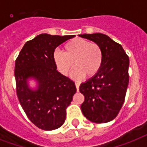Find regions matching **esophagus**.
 I'll use <instances>...</instances> for the list:
<instances>
[{
  "mask_svg": "<svg viewBox=\"0 0 147 147\" xmlns=\"http://www.w3.org/2000/svg\"><path fill=\"white\" fill-rule=\"evenodd\" d=\"M75 86H76L77 92H78L79 91V86H80V84H79V83H75Z\"/></svg>",
  "mask_w": 147,
  "mask_h": 147,
  "instance_id": "esophagus-1",
  "label": "esophagus"
}]
</instances>
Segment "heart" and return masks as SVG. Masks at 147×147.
<instances>
[{
  "mask_svg": "<svg viewBox=\"0 0 147 147\" xmlns=\"http://www.w3.org/2000/svg\"><path fill=\"white\" fill-rule=\"evenodd\" d=\"M63 49V52L58 50L54 52L53 61L57 69L64 76L69 74L74 64L76 67L71 76L75 81H80L86 75L89 78L94 77L101 69L104 53L96 43L76 38L67 42Z\"/></svg>",
  "mask_w": 147,
  "mask_h": 147,
  "instance_id": "1",
  "label": "heart"
}]
</instances>
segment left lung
Wrapping results in <instances>:
<instances>
[{
  "instance_id": "1",
  "label": "left lung",
  "mask_w": 147,
  "mask_h": 147,
  "mask_svg": "<svg viewBox=\"0 0 147 147\" xmlns=\"http://www.w3.org/2000/svg\"><path fill=\"white\" fill-rule=\"evenodd\" d=\"M79 36L96 43L104 53L100 71L79 88L85 98L81 111L93 123H107L118 115L124 102L129 84V57L121 44L104 34Z\"/></svg>"
}]
</instances>
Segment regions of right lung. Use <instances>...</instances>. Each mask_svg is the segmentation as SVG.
<instances>
[{
	"label": "right lung",
	"mask_w": 147,
	"mask_h": 147,
	"mask_svg": "<svg viewBox=\"0 0 147 147\" xmlns=\"http://www.w3.org/2000/svg\"><path fill=\"white\" fill-rule=\"evenodd\" d=\"M75 35L40 34L24 44L15 61V78L19 102L32 123L43 130L59 128L66 109L76 92L75 83L57 70L53 61L56 47ZM35 79L36 90L28 87Z\"/></svg>",
	"instance_id": "add662e5"
}]
</instances>
